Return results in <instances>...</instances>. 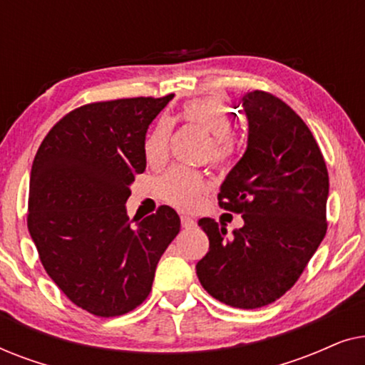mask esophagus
<instances>
[{
  "mask_svg": "<svg viewBox=\"0 0 365 365\" xmlns=\"http://www.w3.org/2000/svg\"><path fill=\"white\" fill-rule=\"evenodd\" d=\"M181 224H182V227L189 229V227L196 226V221H194V219L189 217V216H181Z\"/></svg>",
  "mask_w": 365,
  "mask_h": 365,
  "instance_id": "esophagus-1",
  "label": "esophagus"
}]
</instances>
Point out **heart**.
<instances>
[{
	"mask_svg": "<svg viewBox=\"0 0 365 365\" xmlns=\"http://www.w3.org/2000/svg\"><path fill=\"white\" fill-rule=\"evenodd\" d=\"M182 119L189 124L204 129L211 139L204 151V158L214 166L229 163L234 154L232 118L222 101L216 98H201L189 101L182 109ZM171 123L161 119L148 134L143 144L144 159L151 168H159L168 161ZM158 191L164 201L174 207L189 211L204 201L207 181L201 173L184 168H173L158 181Z\"/></svg>",
	"mask_w": 365,
	"mask_h": 365,
	"instance_id": "heart-1",
	"label": "heart"
}]
</instances>
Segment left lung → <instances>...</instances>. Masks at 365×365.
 Instances as JSON below:
<instances>
[{"label":"left lung","instance_id":"8db88e82","mask_svg":"<svg viewBox=\"0 0 365 365\" xmlns=\"http://www.w3.org/2000/svg\"><path fill=\"white\" fill-rule=\"evenodd\" d=\"M247 148L221 184L219 206L242 214L227 229L199 219L209 251L196 264L201 286L239 309L267 306L301 276L327 231L329 174L306 123L264 91L242 96Z\"/></svg>","mask_w":365,"mask_h":365}]
</instances>
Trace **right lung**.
<instances>
[{
	"label": "right lung",
	"mask_w": 365,
	"mask_h": 365,
	"mask_svg": "<svg viewBox=\"0 0 365 365\" xmlns=\"http://www.w3.org/2000/svg\"><path fill=\"white\" fill-rule=\"evenodd\" d=\"M173 99L128 98L81 106L54 124L31 168L28 229L48 276L78 307L123 316L149 296L181 219L169 206L131 226L128 197L144 173L143 144Z\"/></svg>",
	"instance_id": "right-lung-1"
}]
</instances>
